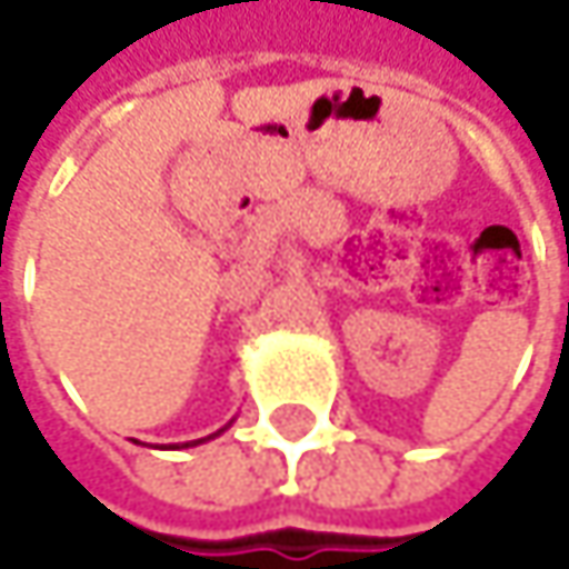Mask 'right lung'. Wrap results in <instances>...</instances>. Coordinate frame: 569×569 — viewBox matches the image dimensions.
<instances>
[{"label": "right lung", "instance_id": "1", "mask_svg": "<svg viewBox=\"0 0 569 569\" xmlns=\"http://www.w3.org/2000/svg\"><path fill=\"white\" fill-rule=\"evenodd\" d=\"M220 431H227V428H220ZM220 431H217V435H220ZM210 438H213V435H210ZM200 441H207V438H200ZM200 441H193V445H200Z\"/></svg>", "mask_w": 569, "mask_h": 569}]
</instances>
